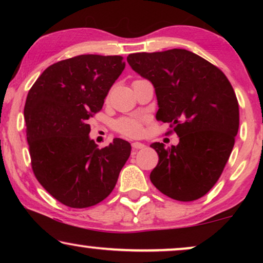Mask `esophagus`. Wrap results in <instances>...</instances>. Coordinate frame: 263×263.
<instances>
[{"label":"esophagus","instance_id":"1","mask_svg":"<svg viewBox=\"0 0 263 263\" xmlns=\"http://www.w3.org/2000/svg\"><path fill=\"white\" fill-rule=\"evenodd\" d=\"M132 147H133V149H134V151H138V149H143L146 146L141 142H133Z\"/></svg>","mask_w":263,"mask_h":263}]
</instances>
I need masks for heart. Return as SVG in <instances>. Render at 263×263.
<instances>
[{
  "label": "heart",
  "mask_w": 263,
  "mask_h": 263,
  "mask_svg": "<svg viewBox=\"0 0 263 263\" xmlns=\"http://www.w3.org/2000/svg\"><path fill=\"white\" fill-rule=\"evenodd\" d=\"M115 128L127 138H139L142 134V121L136 117H122L116 121Z\"/></svg>",
  "instance_id": "heart-1"
}]
</instances>
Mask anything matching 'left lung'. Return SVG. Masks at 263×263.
Here are the masks:
<instances>
[{
	"instance_id": "obj_1",
	"label": "left lung",
	"mask_w": 263,
	"mask_h": 263,
	"mask_svg": "<svg viewBox=\"0 0 263 263\" xmlns=\"http://www.w3.org/2000/svg\"><path fill=\"white\" fill-rule=\"evenodd\" d=\"M128 63L156 88L157 120L170 123L177 146L151 145L159 157L149 178L171 199H200L218 182L239 127L238 100L225 74L184 49L138 52Z\"/></svg>"
}]
</instances>
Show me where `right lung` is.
Instances as JSON below:
<instances>
[{
	"instance_id": "obj_1",
	"label": "right lung",
	"mask_w": 263,
	"mask_h": 263,
	"mask_svg": "<svg viewBox=\"0 0 263 263\" xmlns=\"http://www.w3.org/2000/svg\"><path fill=\"white\" fill-rule=\"evenodd\" d=\"M125 67L122 56L80 55L53 63L28 91L24 116L35 178L71 208L106 199L130 156L122 139L98 148L88 120L102 110Z\"/></svg>"
}]
</instances>
